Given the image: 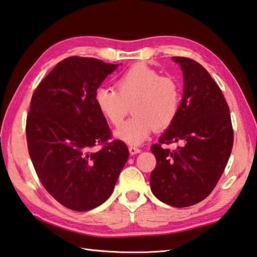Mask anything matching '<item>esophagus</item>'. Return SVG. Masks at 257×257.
<instances>
[{
	"mask_svg": "<svg viewBox=\"0 0 257 257\" xmlns=\"http://www.w3.org/2000/svg\"><path fill=\"white\" fill-rule=\"evenodd\" d=\"M129 153L132 154V155H135V154L141 153V148H138L137 146H130L129 147Z\"/></svg>",
	"mask_w": 257,
	"mask_h": 257,
	"instance_id": "esophagus-1",
	"label": "esophagus"
}]
</instances>
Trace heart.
<instances>
[{
  "mask_svg": "<svg viewBox=\"0 0 257 257\" xmlns=\"http://www.w3.org/2000/svg\"><path fill=\"white\" fill-rule=\"evenodd\" d=\"M116 91L96 88L97 110L111 124L120 125L133 105V118L115 130V137L130 145L146 141L153 129L163 130L179 113L181 88L173 77L162 76L146 64L128 68L115 83Z\"/></svg>",
  "mask_w": 257,
  "mask_h": 257,
  "instance_id": "b5f03b06",
  "label": "heart"
}]
</instances>
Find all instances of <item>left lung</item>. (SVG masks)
I'll return each instance as SVG.
<instances>
[{
    "instance_id": "obj_1",
    "label": "left lung",
    "mask_w": 257,
    "mask_h": 257,
    "mask_svg": "<svg viewBox=\"0 0 257 257\" xmlns=\"http://www.w3.org/2000/svg\"><path fill=\"white\" fill-rule=\"evenodd\" d=\"M172 58L183 72V97L173 123L151 147L156 167L149 182L158 200L183 208L212 192L229 160L234 132L227 102L207 69L193 59ZM172 142L181 146L161 147Z\"/></svg>"
}]
</instances>
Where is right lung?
<instances>
[{
	"instance_id": "add662e5",
	"label": "right lung",
	"mask_w": 257,
	"mask_h": 257,
	"mask_svg": "<svg viewBox=\"0 0 257 257\" xmlns=\"http://www.w3.org/2000/svg\"><path fill=\"white\" fill-rule=\"evenodd\" d=\"M118 67L96 58H65L32 94L27 116L28 151L41 184L68 209L99 207L114 189L129 157L111 130L94 93ZM96 144L102 147L97 151Z\"/></svg>"
}]
</instances>
